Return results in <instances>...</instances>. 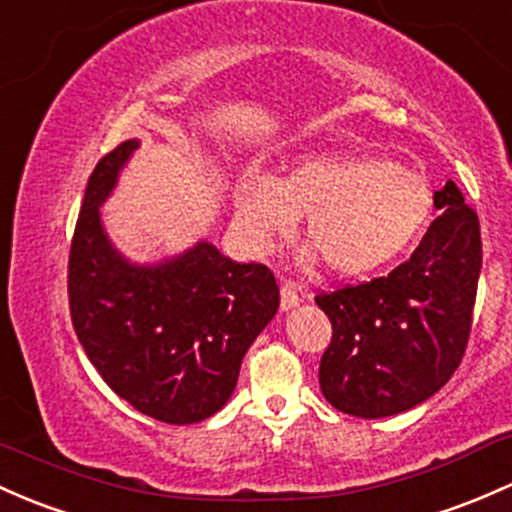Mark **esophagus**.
<instances>
[{
	"instance_id": "obj_1",
	"label": "esophagus",
	"mask_w": 512,
	"mask_h": 512,
	"mask_svg": "<svg viewBox=\"0 0 512 512\" xmlns=\"http://www.w3.org/2000/svg\"><path fill=\"white\" fill-rule=\"evenodd\" d=\"M300 305V293L298 288H295L293 280H280V307H283L285 312L293 310V307Z\"/></svg>"
}]
</instances>
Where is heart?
I'll use <instances>...</instances> for the list:
<instances>
[{
  "mask_svg": "<svg viewBox=\"0 0 512 512\" xmlns=\"http://www.w3.org/2000/svg\"><path fill=\"white\" fill-rule=\"evenodd\" d=\"M236 217L258 249L295 227L337 276L386 266L417 239L432 214L427 180L400 163L310 153L278 178H246L234 195Z\"/></svg>",
  "mask_w": 512,
  "mask_h": 512,
  "instance_id": "b5f03b06",
  "label": "heart"
}]
</instances>
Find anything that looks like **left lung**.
I'll return each instance as SVG.
<instances>
[{
  "mask_svg": "<svg viewBox=\"0 0 512 512\" xmlns=\"http://www.w3.org/2000/svg\"><path fill=\"white\" fill-rule=\"evenodd\" d=\"M412 256L383 278L315 298L332 322L320 388L346 415L376 420L432 398L452 378L471 332L481 229L452 180Z\"/></svg>",
  "mask_w": 512,
  "mask_h": 512,
  "instance_id": "1",
  "label": "left lung"
}]
</instances>
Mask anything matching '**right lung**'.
<instances>
[{"mask_svg":"<svg viewBox=\"0 0 512 512\" xmlns=\"http://www.w3.org/2000/svg\"><path fill=\"white\" fill-rule=\"evenodd\" d=\"M136 148V139L119 144L87 180L70 244V317L119 398L153 420L192 425L232 398L280 293L266 266L236 263L210 241L158 263H131L114 249L100 207Z\"/></svg>","mask_w":512,"mask_h":512,"instance_id":"1","label":"right lung"}]
</instances>
